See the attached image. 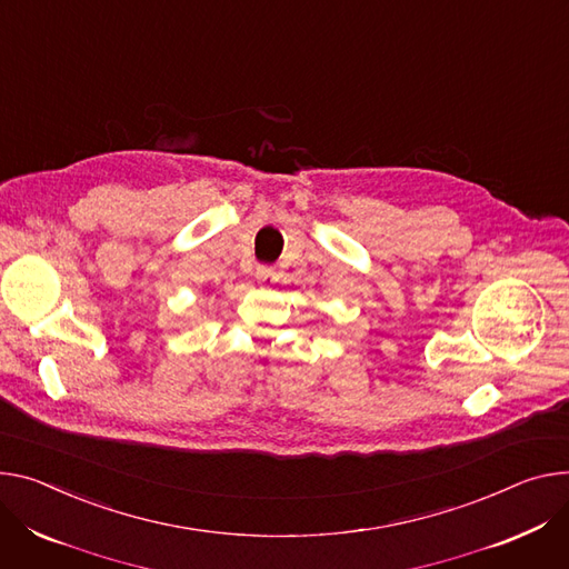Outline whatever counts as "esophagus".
<instances>
[{"mask_svg":"<svg viewBox=\"0 0 569 569\" xmlns=\"http://www.w3.org/2000/svg\"><path fill=\"white\" fill-rule=\"evenodd\" d=\"M256 281L261 283L263 288H270V286H274L279 281V274L274 270H270V268H258L256 270Z\"/></svg>","mask_w":569,"mask_h":569,"instance_id":"esophagus-1","label":"esophagus"}]
</instances>
